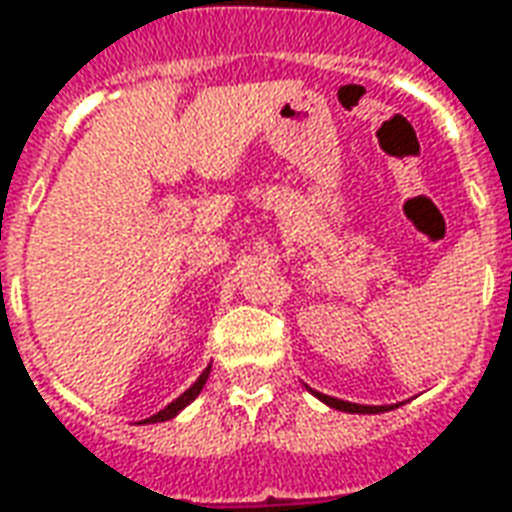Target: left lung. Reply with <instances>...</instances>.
<instances>
[{"label": "left lung", "instance_id": "8db88e82", "mask_svg": "<svg viewBox=\"0 0 512 512\" xmlns=\"http://www.w3.org/2000/svg\"><path fill=\"white\" fill-rule=\"evenodd\" d=\"M309 393L315 398H320L326 407L331 410H340V412H354V415H376V412H387V410H396L398 404H382V407H373V404H354V401H343V398H334V396H326V393H317L312 387H306Z\"/></svg>", "mask_w": 512, "mask_h": 512}]
</instances>
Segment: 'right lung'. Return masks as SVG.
I'll return each instance as SVG.
<instances>
[{
	"mask_svg": "<svg viewBox=\"0 0 512 512\" xmlns=\"http://www.w3.org/2000/svg\"><path fill=\"white\" fill-rule=\"evenodd\" d=\"M209 373H211V365L203 370L200 376H197V382L192 384L189 390H183L181 396L175 398L172 404H167V407H164L161 412H155V415H150V418H144L142 424H161V421H169V418H175V415H178L181 410H186V407H189V404H192V401L200 396V390H203V384H206V379H209Z\"/></svg>",
	"mask_w": 512,
	"mask_h": 512,
	"instance_id": "right-lung-1",
	"label": "right lung"
}]
</instances>
